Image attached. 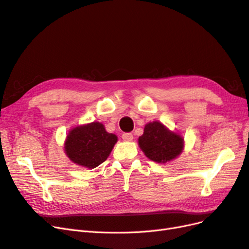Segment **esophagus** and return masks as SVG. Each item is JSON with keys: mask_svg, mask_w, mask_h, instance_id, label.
Here are the masks:
<instances>
[{"mask_svg": "<svg viewBox=\"0 0 249 249\" xmlns=\"http://www.w3.org/2000/svg\"><path fill=\"white\" fill-rule=\"evenodd\" d=\"M122 137H123V139H124V141H132L133 138H134L132 133H124Z\"/></svg>", "mask_w": 249, "mask_h": 249, "instance_id": "1", "label": "esophagus"}]
</instances>
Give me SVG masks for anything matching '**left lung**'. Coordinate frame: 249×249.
<instances>
[{
    "label": "left lung",
    "instance_id": "1",
    "mask_svg": "<svg viewBox=\"0 0 249 249\" xmlns=\"http://www.w3.org/2000/svg\"><path fill=\"white\" fill-rule=\"evenodd\" d=\"M138 143L143 153L152 161L165 163L177 158L184 147L183 138L168 131L161 123L154 122L145 125Z\"/></svg>",
    "mask_w": 249,
    "mask_h": 249
}]
</instances>
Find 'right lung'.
Wrapping results in <instances>:
<instances>
[{"label": "right lung", "mask_w": 249, "mask_h": 249, "mask_svg": "<svg viewBox=\"0 0 249 249\" xmlns=\"http://www.w3.org/2000/svg\"><path fill=\"white\" fill-rule=\"evenodd\" d=\"M117 141L101 123H92L72 129L65 141V153L70 159L81 166L95 168L107 160Z\"/></svg>", "instance_id": "obj_1"}]
</instances>
